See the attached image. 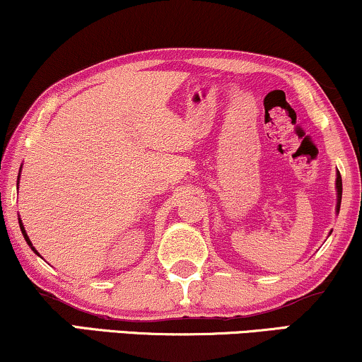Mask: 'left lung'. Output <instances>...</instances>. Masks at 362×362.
Wrapping results in <instances>:
<instances>
[{
    "instance_id": "obj_1",
    "label": "left lung",
    "mask_w": 362,
    "mask_h": 362,
    "mask_svg": "<svg viewBox=\"0 0 362 362\" xmlns=\"http://www.w3.org/2000/svg\"><path fill=\"white\" fill-rule=\"evenodd\" d=\"M336 214H339V209H341V199H342V178H341V173L337 172L336 173ZM329 235H331V232H329Z\"/></svg>"
}]
</instances>
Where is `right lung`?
Masks as SVG:
<instances>
[{
    "instance_id": "add662e5",
    "label": "right lung",
    "mask_w": 362,
    "mask_h": 362,
    "mask_svg": "<svg viewBox=\"0 0 362 362\" xmlns=\"http://www.w3.org/2000/svg\"><path fill=\"white\" fill-rule=\"evenodd\" d=\"M21 172V170H20ZM18 182H20V175H18ZM20 228H21V234H23V237H25V240H26V244H28L30 247H31V250H33L35 254H38V250L35 249L33 247V244H31V240H30V237H28V234H26V230H25V227H23V222L20 221ZM40 255V254H38Z\"/></svg>"
}]
</instances>
